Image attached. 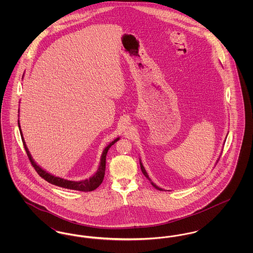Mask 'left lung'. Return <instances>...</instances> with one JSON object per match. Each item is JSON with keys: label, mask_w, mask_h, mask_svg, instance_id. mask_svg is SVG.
Returning a JSON list of instances; mask_svg holds the SVG:
<instances>
[{"label": "left lung", "mask_w": 253, "mask_h": 253, "mask_svg": "<svg viewBox=\"0 0 253 253\" xmlns=\"http://www.w3.org/2000/svg\"><path fill=\"white\" fill-rule=\"evenodd\" d=\"M140 168H141V170H142V172H143V174H144L145 176H146V177H147V178L150 180V178H149V176H148V174H147V172H146V170H145L144 167H143V165H142V163H141V162H140ZM152 185H153V186H154L156 189H157V190H159V191H162V189L158 188V187L156 186V185H155L153 182H152Z\"/></svg>", "instance_id": "left-lung-1"}]
</instances>
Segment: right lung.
I'll use <instances>...</instances> for the list:
<instances>
[{"label": "right lung", "mask_w": 253, "mask_h": 253, "mask_svg": "<svg viewBox=\"0 0 253 253\" xmlns=\"http://www.w3.org/2000/svg\"><path fill=\"white\" fill-rule=\"evenodd\" d=\"M18 125H19V128H20V132H21V136H22V140H23V144H24L25 152H26L27 157H28L30 162H31V165L34 167L35 170L38 172V174L41 177H42L44 180L47 181V182L53 184V185L59 186V187H61V188H65V189H70V190H75V191H81V192H92V191L96 190V188L101 184V182L103 180V177H104V173H105L107 152H108L110 147L114 144V143H116L120 139V138L115 139L114 141H112L103 150L101 159H100V165L98 167L97 171L92 177H90L89 179H86V180L76 182V181L65 180V179H62L60 177H56V176L50 174L48 172H46L44 169H42L41 167H39L36 163L34 162V160L32 159V157H31L30 154H29L28 149L26 148V145H25V142H24V137H23V134H22L21 127H20V122L19 121H18Z\"/></svg>", "instance_id": "right-lung-1"}]
</instances>
